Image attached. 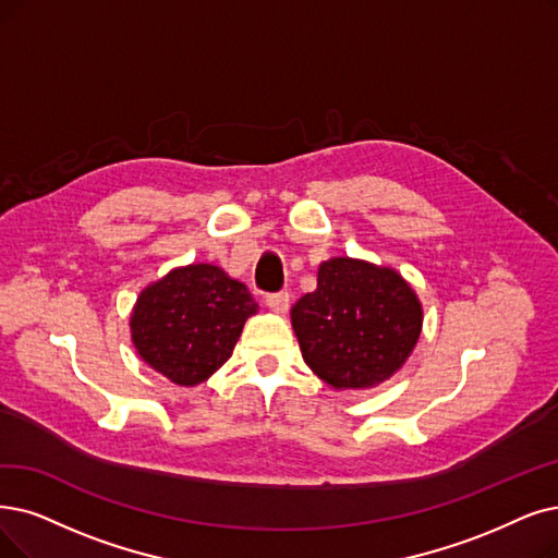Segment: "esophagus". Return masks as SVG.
I'll return each mask as SVG.
<instances>
[{
  "label": "esophagus",
  "instance_id": "1",
  "mask_svg": "<svg viewBox=\"0 0 558 558\" xmlns=\"http://www.w3.org/2000/svg\"><path fill=\"white\" fill-rule=\"evenodd\" d=\"M265 304L270 306V308L275 311V314H286L288 304H291V295L283 293V291H281V293H272V295L265 298Z\"/></svg>",
  "mask_w": 558,
  "mask_h": 558
}]
</instances>
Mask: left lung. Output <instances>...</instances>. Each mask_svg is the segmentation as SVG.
I'll use <instances>...</instances> for the list:
<instances>
[{
  "label": "left lung",
  "mask_w": 558,
  "mask_h": 558,
  "mask_svg": "<svg viewBox=\"0 0 558 558\" xmlns=\"http://www.w3.org/2000/svg\"><path fill=\"white\" fill-rule=\"evenodd\" d=\"M306 366L333 389H371L405 364L423 308L412 286L391 267L329 258L318 288L291 308Z\"/></svg>",
  "instance_id": "1"
}]
</instances>
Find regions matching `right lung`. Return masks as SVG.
Listing matches in <instances>:
<instances>
[{
	"label": "right lung",
	"mask_w": 558,
	"mask_h": 558,
	"mask_svg": "<svg viewBox=\"0 0 558 558\" xmlns=\"http://www.w3.org/2000/svg\"><path fill=\"white\" fill-rule=\"evenodd\" d=\"M258 304L221 267L192 263L146 286L130 316L142 360L173 385L194 387L225 364Z\"/></svg>",
	"instance_id": "1"
}]
</instances>
